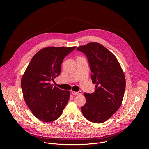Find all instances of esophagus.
Segmentation results:
<instances>
[{
  "label": "esophagus",
  "instance_id": "obj_1",
  "mask_svg": "<svg viewBox=\"0 0 149 149\" xmlns=\"http://www.w3.org/2000/svg\"><path fill=\"white\" fill-rule=\"evenodd\" d=\"M72 94L74 95H81L82 94V92L81 91H79L78 92H76V91H72Z\"/></svg>",
  "mask_w": 149,
  "mask_h": 149
}]
</instances>
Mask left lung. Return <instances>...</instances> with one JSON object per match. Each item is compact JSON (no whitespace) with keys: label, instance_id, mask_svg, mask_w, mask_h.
I'll use <instances>...</instances> for the list:
<instances>
[{"label":"left lung","instance_id":"left-lung-1","mask_svg":"<svg viewBox=\"0 0 149 149\" xmlns=\"http://www.w3.org/2000/svg\"><path fill=\"white\" fill-rule=\"evenodd\" d=\"M77 50L86 55L91 79L96 84L94 93L84 94L86 103L81 107L82 114L91 122L103 123L121 105L125 88L123 71L114 55L100 44L91 42Z\"/></svg>","mask_w":149,"mask_h":149}]
</instances>
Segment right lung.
<instances>
[{
  "label": "right lung",
  "instance_id": "add662e5",
  "mask_svg": "<svg viewBox=\"0 0 149 149\" xmlns=\"http://www.w3.org/2000/svg\"><path fill=\"white\" fill-rule=\"evenodd\" d=\"M73 47H47L32 58L21 79L24 100L32 114L40 120L51 122L62 113L70 99V91L51 84L61 73L64 58Z\"/></svg>",
  "mask_w": 149,
  "mask_h": 149
}]
</instances>
